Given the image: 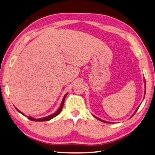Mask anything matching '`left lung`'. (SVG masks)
Here are the masks:
<instances>
[{
  "label": "left lung",
  "instance_id": "8db88e82",
  "mask_svg": "<svg viewBox=\"0 0 155 155\" xmlns=\"http://www.w3.org/2000/svg\"><path fill=\"white\" fill-rule=\"evenodd\" d=\"M137 110H138V108H137V110L135 111V113H136V112L137 111ZM135 113H134V114H135ZM95 117V118H97V119H98V120H101V121H103V122H104V123H107V121H104V120H101V119H100V118H97V117Z\"/></svg>",
  "mask_w": 155,
  "mask_h": 155
}]
</instances>
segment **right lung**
<instances>
[{
    "instance_id": "right-lung-1",
    "label": "right lung",
    "mask_w": 155,
    "mask_h": 155,
    "mask_svg": "<svg viewBox=\"0 0 155 155\" xmlns=\"http://www.w3.org/2000/svg\"><path fill=\"white\" fill-rule=\"evenodd\" d=\"M67 94H66L65 95H64V98H63V99H62V103H61V107H60V108H58V110L56 112V113H54V114H51V115H50V116H48V117H44V118H38V119H35V118H32V117H28V118L29 120H32V121H47V120H51V118H54V117H55L56 116H57V115L61 113V111L62 110V107H63V105H64V99H65V98H66V97H67ZM16 109L17 110L19 113H21V114H22L23 115H24V114H23L22 113H21V111L20 110H18L17 108H16Z\"/></svg>"
}]
</instances>
